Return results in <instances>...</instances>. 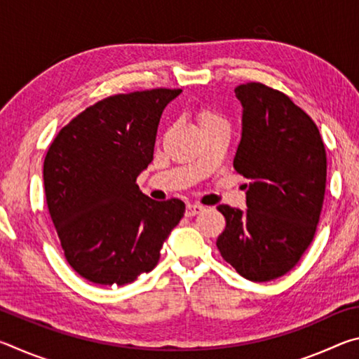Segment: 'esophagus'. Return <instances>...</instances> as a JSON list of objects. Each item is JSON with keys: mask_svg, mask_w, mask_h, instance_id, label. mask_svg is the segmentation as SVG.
<instances>
[{"mask_svg": "<svg viewBox=\"0 0 359 359\" xmlns=\"http://www.w3.org/2000/svg\"><path fill=\"white\" fill-rule=\"evenodd\" d=\"M203 210H204V208H203V205H199V204H187L185 215L187 217H194V215L201 214Z\"/></svg>", "mask_w": 359, "mask_h": 359, "instance_id": "obj_1", "label": "esophagus"}]
</instances>
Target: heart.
Wrapping results in <instances>:
<instances>
[{
	"instance_id": "1",
	"label": "heart",
	"mask_w": 359,
	"mask_h": 359,
	"mask_svg": "<svg viewBox=\"0 0 359 359\" xmlns=\"http://www.w3.org/2000/svg\"><path fill=\"white\" fill-rule=\"evenodd\" d=\"M214 120H218V117L214 112L208 111V109H204V111L199 112V123H201V125L210 123V121H214Z\"/></svg>"
}]
</instances>
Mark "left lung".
<instances>
[{
    "label": "left lung",
    "instance_id": "1",
    "mask_svg": "<svg viewBox=\"0 0 359 359\" xmlns=\"http://www.w3.org/2000/svg\"><path fill=\"white\" fill-rule=\"evenodd\" d=\"M242 136L234 169L248 180L247 209L218 205L226 228L217 247L252 282L290 272L313 241L326 188V150L313 120L259 82L234 88Z\"/></svg>",
    "mask_w": 359,
    "mask_h": 359
}]
</instances>
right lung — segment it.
Masks as SVG:
<instances>
[{"label": "right lung", "mask_w": 359, "mask_h": 359, "mask_svg": "<svg viewBox=\"0 0 359 359\" xmlns=\"http://www.w3.org/2000/svg\"><path fill=\"white\" fill-rule=\"evenodd\" d=\"M180 93L109 96L63 126L47 150L48 214L66 261L88 282L120 287L150 272L184 217L180 199L154 201L136 184L154 160L161 114Z\"/></svg>", "instance_id": "right-lung-1"}]
</instances>
